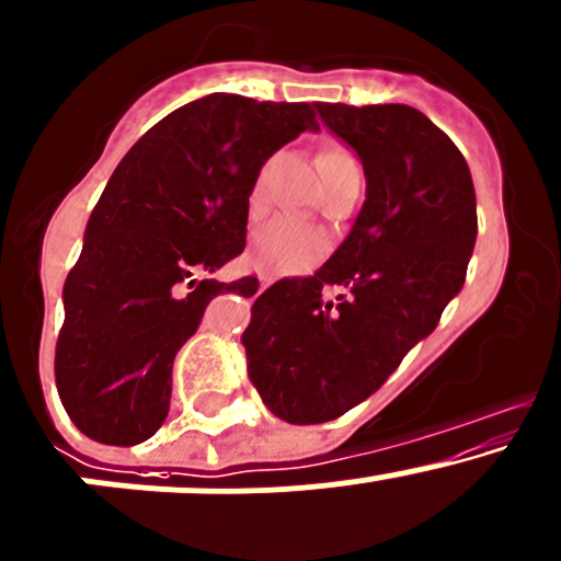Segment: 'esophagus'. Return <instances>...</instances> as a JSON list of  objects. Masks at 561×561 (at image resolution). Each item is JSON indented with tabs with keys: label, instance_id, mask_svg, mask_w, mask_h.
<instances>
[{
	"label": "esophagus",
	"instance_id": "34e87169",
	"mask_svg": "<svg viewBox=\"0 0 561 561\" xmlns=\"http://www.w3.org/2000/svg\"><path fill=\"white\" fill-rule=\"evenodd\" d=\"M271 282H274V276H271V274H261V290H265V287H268Z\"/></svg>",
	"mask_w": 561,
	"mask_h": 561
}]
</instances>
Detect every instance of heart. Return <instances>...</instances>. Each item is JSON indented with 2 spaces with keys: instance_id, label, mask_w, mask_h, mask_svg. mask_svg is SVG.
I'll return each instance as SVG.
<instances>
[{
  "instance_id": "1",
  "label": "heart",
  "mask_w": 561,
  "mask_h": 561,
  "mask_svg": "<svg viewBox=\"0 0 561 561\" xmlns=\"http://www.w3.org/2000/svg\"><path fill=\"white\" fill-rule=\"evenodd\" d=\"M352 156L350 152L339 150V147H330L322 150L317 158V167H320L322 180H328L330 174L339 172L341 167H350ZM265 174L268 167H263L257 172L255 182L250 187V206L257 209L265 198ZM328 252V236L317 231L309 222L296 220V217L279 215L274 220L263 222L252 236V261L261 268L271 271V274H290V271H304L311 263L320 261Z\"/></svg>"
}]
</instances>
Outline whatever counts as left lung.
Instances as JSON below:
<instances>
[{
  "label": "left lung",
  "instance_id": "obj_1",
  "mask_svg": "<svg viewBox=\"0 0 561 561\" xmlns=\"http://www.w3.org/2000/svg\"><path fill=\"white\" fill-rule=\"evenodd\" d=\"M357 150L368 193L344 244L314 274L252 304V385L290 424L339 420L376 392L440 322L473 255L476 191L457 145L405 104H317ZM339 286V299H325Z\"/></svg>",
  "mask_w": 561,
  "mask_h": 561
}]
</instances>
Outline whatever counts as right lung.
I'll list each match as a JSON object with an SVG mask.
<instances>
[{
    "instance_id": "right-lung-1",
    "label": "right lung",
    "mask_w": 561,
    "mask_h": 561,
    "mask_svg": "<svg viewBox=\"0 0 561 561\" xmlns=\"http://www.w3.org/2000/svg\"><path fill=\"white\" fill-rule=\"evenodd\" d=\"M306 102L211 93L158 121L112 172L64 282L56 385L69 420L99 444L158 433L180 346L220 293L209 279L247 244L250 187L282 145L317 128Z\"/></svg>"
}]
</instances>
